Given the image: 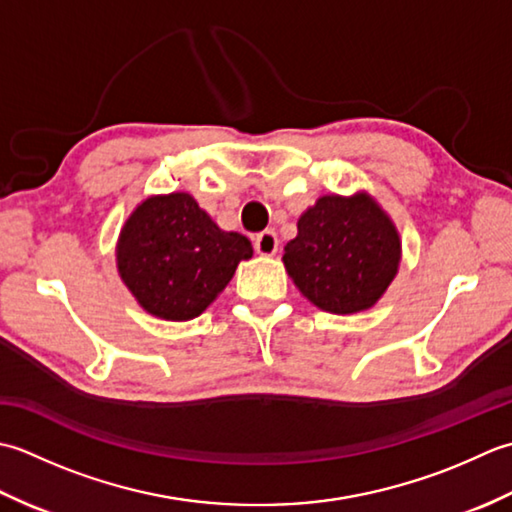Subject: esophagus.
<instances>
[{
	"instance_id": "esophagus-1",
	"label": "esophagus",
	"mask_w": 512,
	"mask_h": 512,
	"mask_svg": "<svg viewBox=\"0 0 512 512\" xmlns=\"http://www.w3.org/2000/svg\"><path fill=\"white\" fill-rule=\"evenodd\" d=\"M254 249L260 254V256H274L278 252V238H276V232H271V229H267V232L258 234L254 238Z\"/></svg>"
}]
</instances>
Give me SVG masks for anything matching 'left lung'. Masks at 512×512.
Instances as JSON below:
<instances>
[{
    "label": "left lung",
    "instance_id": "obj_1",
    "mask_svg": "<svg viewBox=\"0 0 512 512\" xmlns=\"http://www.w3.org/2000/svg\"><path fill=\"white\" fill-rule=\"evenodd\" d=\"M402 243L369 194L320 196L298 218L283 263L300 294L329 314H358L382 298L398 274Z\"/></svg>",
    "mask_w": 512,
    "mask_h": 512
}]
</instances>
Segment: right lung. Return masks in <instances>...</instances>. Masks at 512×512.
Instances as JSON below:
<instances>
[{
	"mask_svg": "<svg viewBox=\"0 0 512 512\" xmlns=\"http://www.w3.org/2000/svg\"><path fill=\"white\" fill-rule=\"evenodd\" d=\"M254 249L243 234L223 232L190 194L150 196L125 221L119 276L148 314L192 320L227 287Z\"/></svg>",
	"mask_w": 512,
	"mask_h": 512,
	"instance_id": "1",
	"label": "right lung"
}]
</instances>
